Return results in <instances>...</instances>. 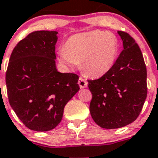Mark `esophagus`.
I'll use <instances>...</instances> for the list:
<instances>
[{
    "label": "esophagus",
    "mask_w": 158,
    "mask_h": 158,
    "mask_svg": "<svg viewBox=\"0 0 158 158\" xmlns=\"http://www.w3.org/2000/svg\"><path fill=\"white\" fill-rule=\"evenodd\" d=\"M78 83H79V86H80V88L86 87V86H87V84H88L87 81H86V79H82V78H79V82H78Z\"/></svg>",
    "instance_id": "obj_1"
}]
</instances>
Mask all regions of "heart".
Segmentation results:
<instances>
[{"label": "heart", "instance_id": "b5f03b06", "mask_svg": "<svg viewBox=\"0 0 158 158\" xmlns=\"http://www.w3.org/2000/svg\"><path fill=\"white\" fill-rule=\"evenodd\" d=\"M119 42L113 34L101 31L75 35L59 50L60 61L68 66L80 62L81 69L91 77H101L111 70L117 57Z\"/></svg>", "mask_w": 158, "mask_h": 158}]
</instances>
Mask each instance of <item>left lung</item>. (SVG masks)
Instances as JSON below:
<instances>
[{
  "instance_id": "left-lung-1",
  "label": "left lung",
  "mask_w": 158,
  "mask_h": 158,
  "mask_svg": "<svg viewBox=\"0 0 158 158\" xmlns=\"http://www.w3.org/2000/svg\"><path fill=\"white\" fill-rule=\"evenodd\" d=\"M123 49L109 72L88 80L92 94L89 112L102 128L123 127L137 119L147 95L146 67L135 39L118 31Z\"/></svg>"
}]
</instances>
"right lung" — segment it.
<instances>
[{
  "instance_id": "obj_1",
  "label": "right lung",
  "mask_w": 158,
  "mask_h": 158,
  "mask_svg": "<svg viewBox=\"0 0 158 158\" xmlns=\"http://www.w3.org/2000/svg\"><path fill=\"white\" fill-rule=\"evenodd\" d=\"M57 31L29 34L14 48L6 72L8 101L31 130L47 131L61 121L64 106L79 89V76L56 68Z\"/></svg>"
}]
</instances>
